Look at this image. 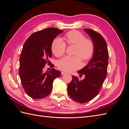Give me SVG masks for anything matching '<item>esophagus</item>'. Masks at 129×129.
I'll list each match as a JSON object with an SVG mask.
<instances>
[{
    "mask_svg": "<svg viewBox=\"0 0 129 129\" xmlns=\"http://www.w3.org/2000/svg\"><path fill=\"white\" fill-rule=\"evenodd\" d=\"M65 74H66V72H61V75H65Z\"/></svg>",
    "mask_w": 129,
    "mask_h": 129,
    "instance_id": "1",
    "label": "esophagus"
}]
</instances>
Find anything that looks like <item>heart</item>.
<instances>
[{
    "label": "heart",
    "mask_w": 129,
    "mask_h": 129,
    "mask_svg": "<svg viewBox=\"0 0 129 129\" xmlns=\"http://www.w3.org/2000/svg\"><path fill=\"white\" fill-rule=\"evenodd\" d=\"M64 39L69 45L76 46L74 52L75 56H66L58 61V68L62 71L71 72L79 68L81 61L79 56L83 60L90 58L94 52V45L91 40L87 39L84 35L77 30H72L66 34ZM66 49L65 42L60 38L54 39L51 45V50L54 55L61 57L64 55Z\"/></svg>",
    "instance_id": "b5f03b06"
}]
</instances>
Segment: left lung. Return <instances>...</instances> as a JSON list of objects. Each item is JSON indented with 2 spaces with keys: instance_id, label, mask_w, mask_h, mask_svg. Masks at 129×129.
I'll return each mask as SVG.
<instances>
[{
  "instance_id": "left-lung-1",
  "label": "left lung",
  "mask_w": 129,
  "mask_h": 129,
  "mask_svg": "<svg viewBox=\"0 0 129 129\" xmlns=\"http://www.w3.org/2000/svg\"><path fill=\"white\" fill-rule=\"evenodd\" d=\"M84 30L92 39L94 52L88 64L78 71L80 75H85L84 79L80 81L76 76H72L67 88L70 97L81 103L88 102L98 95L107 76L109 58L107 45L103 37L92 29Z\"/></svg>"
}]
</instances>
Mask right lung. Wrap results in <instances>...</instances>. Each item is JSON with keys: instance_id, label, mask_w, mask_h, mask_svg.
Instances as JSON below:
<instances>
[{"instance_id": "obj_1", "label": "right lung", "mask_w": 129, "mask_h": 129, "mask_svg": "<svg viewBox=\"0 0 129 129\" xmlns=\"http://www.w3.org/2000/svg\"><path fill=\"white\" fill-rule=\"evenodd\" d=\"M56 28H47L33 33L23 46L20 57L19 76L25 92L31 98L41 99L52 90L54 79L61 72L54 68L45 73L46 64L54 67L49 58L52 57L51 45L56 36L63 32Z\"/></svg>"}]
</instances>
